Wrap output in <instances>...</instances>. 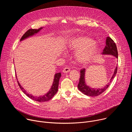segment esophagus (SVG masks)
<instances>
[{
    "label": "esophagus",
    "mask_w": 132,
    "mask_h": 132,
    "mask_svg": "<svg viewBox=\"0 0 132 132\" xmlns=\"http://www.w3.org/2000/svg\"><path fill=\"white\" fill-rule=\"evenodd\" d=\"M69 71H70V68H69V67H65V68L63 69V72L64 73H67V72H68Z\"/></svg>",
    "instance_id": "esophagus-1"
}]
</instances>
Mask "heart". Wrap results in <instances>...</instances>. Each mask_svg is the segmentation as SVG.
Returning <instances> with one entry per match:
<instances>
[{
  "mask_svg": "<svg viewBox=\"0 0 132 132\" xmlns=\"http://www.w3.org/2000/svg\"><path fill=\"white\" fill-rule=\"evenodd\" d=\"M67 47L70 50L76 51L75 57L78 62L82 64L90 62L99 50L95 41L86 36L72 38L69 40Z\"/></svg>",
  "mask_w": 132,
  "mask_h": 132,
  "instance_id": "heart-1",
  "label": "heart"
}]
</instances>
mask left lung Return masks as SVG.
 Wrapping results in <instances>:
<instances>
[{
    "label": "left lung",
    "mask_w": 132,
    "mask_h": 132,
    "mask_svg": "<svg viewBox=\"0 0 132 132\" xmlns=\"http://www.w3.org/2000/svg\"><path fill=\"white\" fill-rule=\"evenodd\" d=\"M106 45L105 46V47L103 49V52L102 53V54L103 55H111L114 56L116 58H118V52L117 50V47L116 46V43L113 41L110 37H107L106 39ZM117 66L116 67L113 75L112 76L111 78L110 79V82L105 87H104L103 88H98V89H95L92 88L86 85V83L85 82V72H86V69L85 68H83L80 70V78L79 79V82L78 85V89L84 95L88 96H91V97H95L98 96L102 93H103L104 91L106 90V89L109 87L110 85V83L112 81V80L113 79L116 75L117 73Z\"/></svg>",
    "instance_id": "left-lung-1"
}]
</instances>
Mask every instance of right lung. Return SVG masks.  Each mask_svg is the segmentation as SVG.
<instances>
[{"label": "right lung", "mask_w": 132, "mask_h": 132, "mask_svg": "<svg viewBox=\"0 0 132 132\" xmlns=\"http://www.w3.org/2000/svg\"><path fill=\"white\" fill-rule=\"evenodd\" d=\"M42 29H43V28H40L39 29H29L22 36V37L20 39V41L28 38V37H29L30 36H33V35L39 32H40V30H41ZM15 76L16 78L18 84L21 90L23 91V92L24 94H26V95L28 97H29L30 99H32L33 100H34L36 101L45 102V101H47L51 100L54 96L55 94L57 93V92L58 91L59 80L61 77V72H58V73H56L55 74L54 78V81H53L52 86L50 90H49V91L47 93H46L45 95L41 96L39 97L34 96L32 95H31V94H29L28 92H27V91L24 89V88L21 86L20 83L19 82V81H18L16 75H15Z\"/></svg>", "instance_id": "add662e5"}]
</instances>
